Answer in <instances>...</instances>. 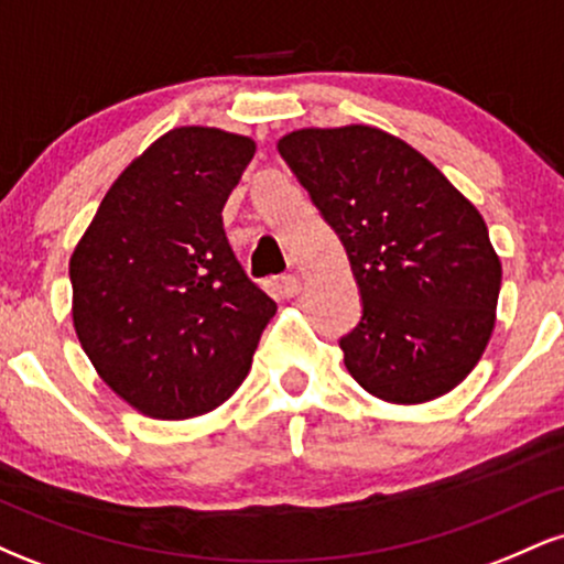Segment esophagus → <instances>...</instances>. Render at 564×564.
<instances>
[{
  "instance_id": "obj_1",
  "label": "esophagus",
  "mask_w": 564,
  "mask_h": 564,
  "mask_svg": "<svg viewBox=\"0 0 564 564\" xmlns=\"http://www.w3.org/2000/svg\"><path fill=\"white\" fill-rule=\"evenodd\" d=\"M275 289L281 291V296H286V300H291V296H296L302 291V281L296 275H281L275 281Z\"/></svg>"
}]
</instances>
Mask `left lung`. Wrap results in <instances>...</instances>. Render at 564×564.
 Returning <instances> with one entry per match:
<instances>
[{
  "instance_id": "8db88e82",
  "label": "left lung",
  "mask_w": 564,
  "mask_h": 564,
  "mask_svg": "<svg viewBox=\"0 0 564 564\" xmlns=\"http://www.w3.org/2000/svg\"><path fill=\"white\" fill-rule=\"evenodd\" d=\"M278 153L345 243L364 315L339 347L387 403L451 392L496 326L501 262L480 212L432 161L368 124L296 129Z\"/></svg>"
}]
</instances>
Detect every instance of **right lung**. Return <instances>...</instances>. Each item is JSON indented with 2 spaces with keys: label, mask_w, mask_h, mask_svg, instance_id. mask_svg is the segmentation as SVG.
Returning a JSON list of instances; mask_svg holds the SVG:
<instances>
[{
  "label": "right lung",
  "mask_w": 564,
  "mask_h": 564,
  "mask_svg": "<svg viewBox=\"0 0 564 564\" xmlns=\"http://www.w3.org/2000/svg\"><path fill=\"white\" fill-rule=\"evenodd\" d=\"M254 151V140L225 129H170L119 174L70 254L82 349L151 419L223 405L278 310L223 228Z\"/></svg>",
  "instance_id": "obj_1"
}]
</instances>
